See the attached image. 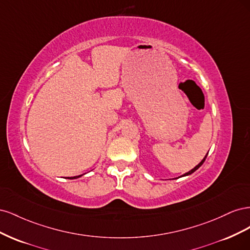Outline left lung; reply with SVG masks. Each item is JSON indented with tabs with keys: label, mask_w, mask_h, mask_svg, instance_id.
<instances>
[{
	"label": "left lung",
	"mask_w": 250,
	"mask_h": 250,
	"mask_svg": "<svg viewBox=\"0 0 250 250\" xmlns=\"http://www.w3.org/2000/svg\"><path fill=\"white\" fill-rule=\"evenodd\" d=\"M207 156H208V155H206V157H204V158H203V160H202V161H201V162H200V163H199V164H198V165H197V166H196V167H195V168H194V169H192V170H191V171H188V173H186V174H184V175H183V176H187V175H190V174H192V173H194V172H195V171H196V170H197V169H198V168H199V167H200V166H201V165H202V164H203V163H204V161H206V158H207Z\"/></svg>",
	"instance_id": "obj_1"
}]
</instances>
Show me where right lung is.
<instances>
[{
  "instance_id": "add662e5",
  "label": "right lung",
  "mask_w": 250,
  "mask_h": 250,
  "mask_svg": "<svg viewBox=\"0 0 250 250\" xmlns=\"http://www.w3.org/2000/svg\"><path fill=\"white\" fill-rule=\"evenodd\" d=\"M80 176H82V175H79V176H74V177H70V179H74V178H78V177H80Z\"/></svg>"
}]
</instances>
